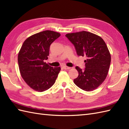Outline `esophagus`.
Returning <instances> with one entry per match:
<instances>
[{"instance_id": "1", "label": "esophagus", "mask_w": 129, "mask_h": 129, "mask_svg": "<svg viewBox=\"0 0 129 129\" xmlns=\"http://www.w3.org/2000/svg\"><path fill=\"white\" fill-rule=\"evenodd\" d=\"M63 69H64L65 70H67V69H70V67H67V66H64L62 67Z\"/></svg>"}]
</instances>
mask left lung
<instances>
[{
	"mask_svg": "<svg viewBox=\"0 0 129 129\" xmlns=\"http://www.w3.org/2000/svg\"><path fill=\"white\" fill-rule=\"evenodd\" d=\"M65 36L74 45L78 56L86 57L84 70L75 67L79 75L74 83L86 91L97 89L106 79L111 62L106 43L100 37L86 31L69 33Z\"/></svg>",
	"mask_w": 129,
	"mask_h": 129,
	"instance_id": "8db88e82",
	"label": "left lung"
}]
</instances>
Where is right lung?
Returning a JSON list of instances; mask_svg holds the SVG:
<instances>
[{"mask_svg": "<svg viewBox=\"0 0 129 129\" xmlns=\"http://www.w3.org/2000/svg\"><path fill=\"white\" fill-rule=\"evenodd\" d=\"M60 36L51 30H45L31 35L24 41L19 52V70L27 85L35 91L43 92L55 82L61 68L49 66L48 59L51 44Z\"/></svg>", "mask_w": 129, "mask_h": 129, "instance_id": "add662e5", "label": "right lung"}]
</instances>
